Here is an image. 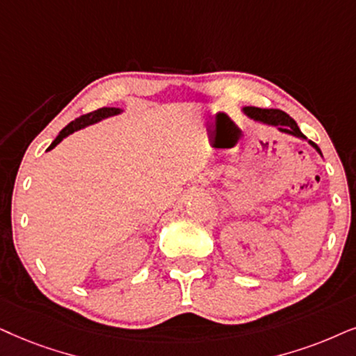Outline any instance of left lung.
Returning <instances> with one entry per match:
<instances>
[{
  "mask_svg": "<svg viewBox=\"0 0 356 356\" xmlns=\"http://www.w3.org/2000/svg\"><path fill=\"white\" fill-rule=\"evenodd\" d=\"M245 115H248L250 118H253L254 121H259V123L269 124V126H276L281 133L291 134V136H296L299 139H307L302 134V131L299 129L298 123L291 118L289 115L284 113L282 110H274V108H256V106H245L243 108ZM309 145L316 149L318 154L322 156L321 147H318L314 141H309Z\"/></svg>",
  "mask_w": 356,
  "mask_h": 356,
  "instance_id": "obj_1",
  "label": "left lung"
}]
</instances>
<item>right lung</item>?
<instances>
[{
  "label": "right lung",
  "instance_id": "obj_1",
  "mask_svg": "<svg viewBox=\"0 0 356 356\" xmlns=\"http://www.w3.org/2000/svg\"><path fill=\"white\" fill-rule=\"evenodd\" d=\"M121 111H123V110H120V108H106V106H105V108H98V110L92 111V113L82 115V116H80V118L74 120V121H72V123L67 124L65 128L62 129L60 133H58V136H57L56 139H54L52 145L47 147V151L54 149V147H56V146L58 145V143L62 141V139L69 136V134L79 131V129L87 128V126H90V124H95V123H98V121H102V120H105V118H110V116L120 115Z\"/></svg>",
  "mask_w": 356,
  "mask_h": 356
}]
</instances>
